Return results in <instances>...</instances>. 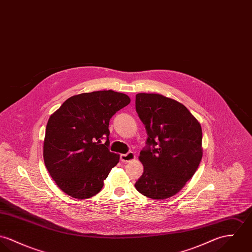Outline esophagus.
I'll use <instances>...</instances> for the list:
<instances>
[{
    "label": "esophagus",
    "mask_w": 252,
    "mask_h": 252,
    "mask_svg": "<svg viewBox=\"0 0 252 252\" xmlns=\"http://www.w3.org/2000/svg\"><path fill=\"white\" fill-rule=\"evenodd\" d=\"M135 158V155L132 152H128L127 154H124L120 156V159L123 162H129Z\"/></svg>",
    "instance_id": "esophagus-1"
}]
</instances>
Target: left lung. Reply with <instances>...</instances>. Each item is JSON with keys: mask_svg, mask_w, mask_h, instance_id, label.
Listing matches in <instances>:
<instances>
[{"mask_svg": "<svg viewBox=\"0 0 252 252\" xmlns=\"http://www.w3.org/2000/svg\"><path fill=\"white\" fill-rule=\"evenodd\" d=\"M136 112L148 138L140 152L144 172L135 183L141 194L166 199L189 181L202 159V128L182 103L158 94H137Z\"/></svg>", "mask_w": 252, "mask_h": 252, "instance_id": "8db88e82", "label": "left lung"}]
</instances>
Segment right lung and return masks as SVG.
<instances>
[{"label":"right lung","mask_w":252,"mask_h":252,"mask_svg":"<svg viewBox=\"0 0 252 252\" xmlns=\"http://www.w3.org/2000/svg\"><path fill=\"white\" fill-rule=\"evenodd\" d=\"M128 95L97 91L73 95L47 123L43 158L57 186L67 195L87 199L97 194L120 156L109 150V122L129 104ZM107 140L104 144L101 140Z\"/></svg>","instance_id":"add662e5"}]
</instances>
